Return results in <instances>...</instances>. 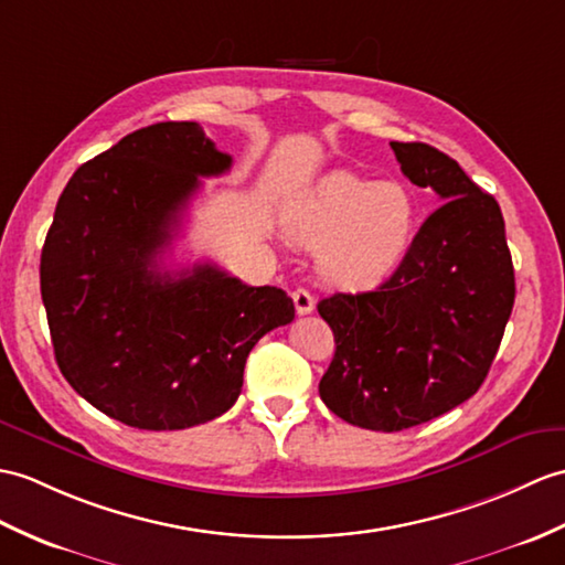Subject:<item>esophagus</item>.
Here are the masks:
<instances>
[{"label": "esophagus", "mask_w": 565, "mask_h": 565, "mask_svg": "<svg viewBox=\"0 0 565 565\" xmlns=\"http://www.w3.org/2000/svg\"><path fill=\"white\" fill-rule=\"evenodd\" d=\"M294 306L298 315H310L315 310V298L306 288H296L294 291Z\"/></svg>", "instance_id": "34e87169"}]
</instances>
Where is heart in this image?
I'll return each mask as SVG.
<instances>
[{
	"mask_svg": "<svg viewBox=\"0 0 565 565\" xmlns=\"http://www.w3.org/2000/svg\"><path fill=\"white\" fill-rule=\"evenodd\" d=\"M414 196L399 182L332 170L288 204V238L320 247L318 269L342 288H369L395 271L414 238Z\"/></svg>",
	"mask_w": 565,
	"mask_h": 565,
	"instance_id": "b5f03b06",
	"label": "heart"
}]
</instances>
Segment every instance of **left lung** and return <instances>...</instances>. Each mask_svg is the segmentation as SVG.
Listing matches in <instances>:
<instances>
[{
  "label": "left lung",
  "instance_id": "obj_1",
  "mask_svg": "<svg viewBox=\"0 0 565 565\" xmlns=\"http://www.w3.org/2000/svg\"><path fill=\"white\" fill-rule=\"evenodd\" d=\"M402 173L443 200L395 274L369 294L318 303L334 332L327 409L371 430L426 424L481 387L515 303L501 206L422 141H390Z\"/></svg>",
  "mask_w": 565,
  "mask_h": 565
}]
</instances>
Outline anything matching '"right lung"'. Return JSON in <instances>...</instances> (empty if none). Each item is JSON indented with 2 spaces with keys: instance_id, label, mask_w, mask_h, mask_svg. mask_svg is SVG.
Instances as JSON below:
<instances>
[{
  "instance_id": "add662e5",
  "label": "right lung",
  "mask_w": 565,
  "mask_h": 565,
  "mask_svg": "<svg viewBox=\"0 0 565 565\" xmlns=\"http://www.w3.org/2000/svg\"><path fill=\"white\" fill-rule=\"evenodd\" d=\"M231 163L196 122H159L84 163L60 194L41 255L52 347L67 383L115 422H212L238 399L247 353L294 320L277 286L212 262L159 269L200 175Z\"/></svg>"
}]
</instances>
